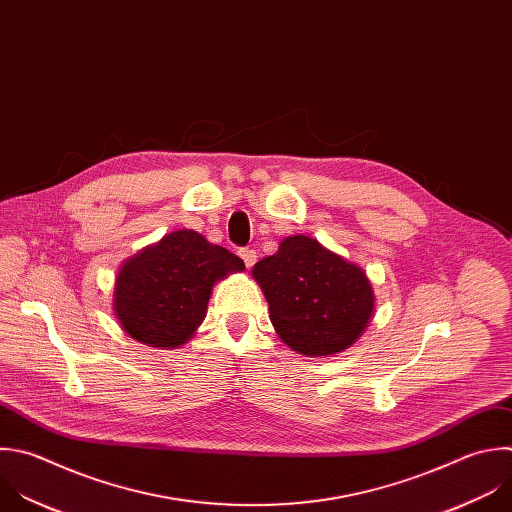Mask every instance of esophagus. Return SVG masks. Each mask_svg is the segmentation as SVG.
<instances>
[{"label": "esophagus", "instance_id": "esophagus-1", "mask_svg": "<svg viewBox=\"0 0 512 512\" xmlns=\"http://www.w3.org/2000/svg\"><path fill=\"white\" fill-rule=\"evenodd\" d=\"M239 255H241V259L245 261V267H247V269H251V267L255 265V261H257V253H255L253 249H241Z\"/></svg>", "mask_w": 512, "mask_h": 512}]
</instances>
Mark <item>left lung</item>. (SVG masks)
Masks as SVG:
<instances>
[{"label":"left lung","mask_w":512,"mask_h":512,"mask_svg":"<svg viewBox=\"0 0 512 512\" xmlns=\"http://www.w3.org/2000/svg\"><path fill=\"white\" fill-rule=\"evenodd\" d=\"M253 279L277 335L309 358L354 346L374 313L376 297L364 269L305 235L283 239L275 255L255 263Z\"/></svg>","instance_id":"obj_1"}]
</instances>
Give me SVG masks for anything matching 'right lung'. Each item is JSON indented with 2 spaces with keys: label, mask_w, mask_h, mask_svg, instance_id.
<instances>
[{
  "label": "right lung",
  "mask_w": 512,
  "mask_h": 512,
  "mask_svg": "<svg viewBox=\"0 0 512 512\" xmlns=\"http://www.w3.org/2000/svg\"><path fill=\"white\" fill-rule=\"evenodd\" d=\"M243 269V259L197 231L168 233L122 263L114 313L136 342L181 348L203 323L213 285Z\"/></svg>",
  "instance_id": "1"
}]
</instances>
